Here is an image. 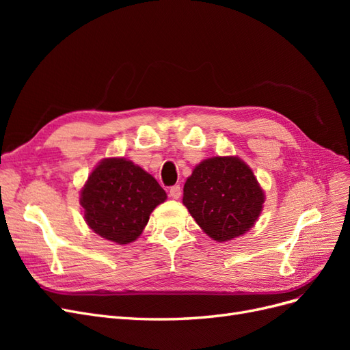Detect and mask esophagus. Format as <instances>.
<instances>
[{"instance_id":"obj_1","label":"esophagus","mask_w":350,"mask_h":350,"mask_svg":"<svg viewBox=\"0 0 350 350\" xmlns=\"http://www.w3.org/2000/svg\"><path fill=\"white\" fill-rule=\"evenodd\" d=\"M181 193H183V189H181V187H179V185H174V187L169 188V196H171L175 200H178L179 197H181Z\"/></svg>"}]
</instances>
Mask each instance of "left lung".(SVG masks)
Here are the masks:
<instances>
[{"mask_svg": "<svg viewBox=\"0 0 350 350\" xmlns=\"http://www.w3.org/2000/svg\"><path fill=\"white\" fill-rule=\"evenodd\" d=\"M183 203L210 238L226 242L254 226L264 193L241 159L217 156L196 166L184 185Z\"/></svg>", "mask_w": 350, "mask_h": 350, "instance_id": "obj_1", "label": "left lung"}]
</instances>
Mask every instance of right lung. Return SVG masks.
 Returning <instances> with one entry per match:
<instances>
[{"label": "right lung", "instance_id": "right-lung-1", "mask_svg": "<svg viewBox=\"0 0 350 350\" xmlns=\"http://www.w3.org/2000/svg\"><path fill=\"white\" fill-rule=\"evenodd\" d=\"M165 189L140 166L125 159H105L81 189L84 219L102 238L129 243L142 235Z\"/></svg>", "mask_w": 350, "mask_h": 350}]
</instances>
